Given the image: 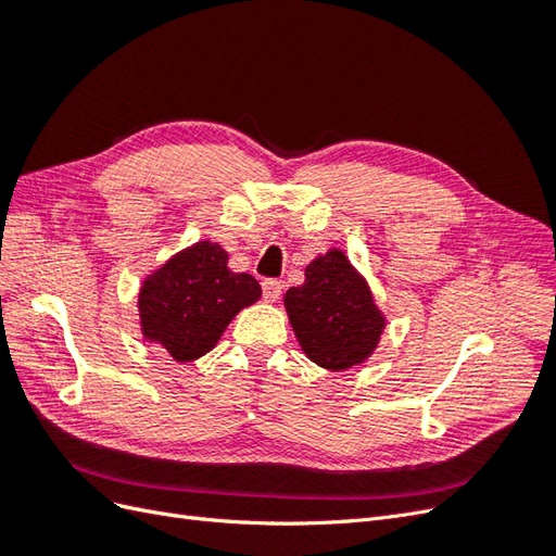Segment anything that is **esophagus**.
I'll list each match as a JSON object with an SVG mask.
<instances>
[{
  "label": "esophagus",
  "mask_w": 556,
  "mask_h": 556,
  "mask_svg": "<svg viewBox=\"0 0 556 556\" xmlns=\"http://www.w3.org/2000/svg\"><path fill=\"white\" fill-rule=\"evenodd\" d=\"M262 294H264L266 304H274V301H278L280 294H282V285L278 280H264L262 282Z\"/></svg>",
  "instance_id": "34e87169"
}]
</instances>
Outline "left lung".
Masks as SVG:
<instances>
[{"instance_id":"8db88e82","label":"left lung","mask_w":556,"mask_h":556,"mask_svg":"<svg viewBox=\"0 0 556 556\" xmlns=\"http://www.w3.org/2000/svg\"><path fill=\"white\" fill-rule=\"evenodd\" d=\"M282 301L301 350L317 366L345 371L378 348L384 315L366 278L339 248L315 257L304 285L290 288Z\"/></svg>"}]
</instances>
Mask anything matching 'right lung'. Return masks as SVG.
I'll return each mask as SVG.
<instances>
[{
  "mask_svg": "<svg viewBox=\"0 0 556 556\" xmlns=\"http://www.w3.org/2000/svg\"><path fill=\"white\" fill-rule=\"evenodd\" d=\"M225 248L199 241L150 274L139 292L141 333L176 362L204 357L239 311L262 296L250 274H233Z\"/></svg>",
  "mask_w": 556,
  "mask_h": 556,
  "instance_id": "1",
  "label": "right lung"
}]
</instances>
